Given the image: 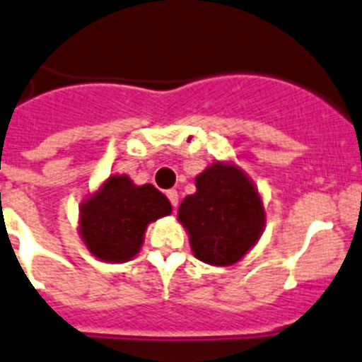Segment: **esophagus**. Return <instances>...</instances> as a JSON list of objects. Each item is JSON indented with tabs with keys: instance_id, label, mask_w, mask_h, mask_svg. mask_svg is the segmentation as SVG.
<instances>
[{
	"instance_id": "esophagus-1",
	"label": "esophagus",
	"mask_w": 362,
	"mask_h": 362,
	"mask_svg": "<svg viewBox=\"0 0 362 362\" xmlns=\"http://www.w3.org/2000/svg\"><path fill=\"white\" fill-rule=\"evenodd\" d=\"M168 198H170L171 205H173V207H177V205H178V192L175 191V189L168 191Z\"/></svg>"
}]
</instances>
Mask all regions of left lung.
Returning a JSON list of instances; mask_svg holds the SVG:
<instances>
[{"label": "left lung", "instance_id": "obj_1", "mask_svg": "<svg viewBox=\"0 0 362 362\" xmlns=\"http://www.w3.org/2000/svg\"><path fill=\"white\" fill-rule=\"evenodd\" d=\"M178 221L189 234L194 257L211 266H232L257 245L266 225L261 194L232 162L216 160L194 180Z\"/></svg>", "mask_w": 362, "mask_h": 362}]
</instances>
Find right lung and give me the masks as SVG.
Listing matches in <instances>:
<instances>
[{"mask_svg": "<svg viewBox=\"0 0 362 362\" xmlns=\"http://www.w3.org/2000/svg\"><path fill=\"white\" fill-rule=\"evenodd\" d=\"M168 214L170 200L153 185H135L127 175H110L80 205V238L94 257L127 262L139 253L148 225Z\"/></svg>", "mask_w": 362, "mask_h": 362, "instance_id": "obj_1", "label": "right lung"}]
</instances>
